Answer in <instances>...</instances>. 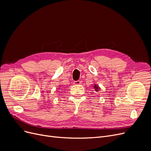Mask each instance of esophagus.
<instances>
[{"label": "esophagus", "mask_w": 151, "mask_h": 151, "mask_svg": "<svg viewBox=\"0 0 151 151\" xmlns=\"http://www.w3.org/2000/svg\"><path fill=\"white\" fill-rule=\"evenodd\" d=\"M81 84V81H74V85H80Z\"/></svg>", "instance_id": "obj_1"}]
</instances>
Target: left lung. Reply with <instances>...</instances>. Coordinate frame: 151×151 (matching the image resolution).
Here are the masks:
<instances>
[{"instance_id":"8db88e82","label":"left lung","mask_w":151,"mask_h":151,"mask_svg":"<svg viewBox=\"0 0 151 151\" xmlns=\"http://www.w3.org/2000/svg\"><path fill=\"white\" fill-rule=\"evenodd\" d=\"M93 88L94 89V91H96V92H98L99 91H100V89H101V88H99V86L98 85H97L96 84H94V86H93Z\"/></svg>"}]
</instances>
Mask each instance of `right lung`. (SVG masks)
Segmentation results:
<instances>
[{
  "instance_id": "1",
  "label": "right lung",
  "mask_w": 151,
  "mask_h": 151,
  "mask_svg": "<svg viewBox=\"0 0 151 151\" xmlns=\"http://www.w3.org/2000/svg\"><path fill=\"white\" fill-rule=\"evenodd\" d=\"M60 89V88H58V89Z\"/></svg>"
}]
</instances>
